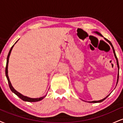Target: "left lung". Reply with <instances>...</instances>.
<instances>
[{
  "mask_svg": "<svg viewBox=\"0 0 123 123\" xmlns=\"http://www.w3.org/2000/svg\"><path fill=\"white\" fill-rule=\"evenodd\" d=\"M95 32V33H97V35H99V36H102V35H101V33H99V32H97V31H95V32ZM106 40L107 42H109V43L110 44H111V47H112V49H113V51L114 55H115V58L116 59L117 65V68H118V74H117V83H116V86H117V83H118V75H119V65H118V60H117V57H116V53H115V50H114V48H113V47L112 44H111V42H109V41H108V40ZM109 95H110V94H109V95H108V96H106V97L105 98H104V99H101V100H99V101H90V102H90V103H99V102H102V101H104V100H105V99L107 98V97H108V96Z\"/></svg>",
  "mask_w": 123,
  "mask_h": 123,
  "instance_id": "1",
  "label": "left lung"
}]
</instances>
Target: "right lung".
Masks as SVG:
<instances>
[{
    "label": "right lung",
    "mask_w": 123,
    "mask_h": 123,
    "mask_svg": "<svg viewBox=\"0 0 123 123\" xmlns=\"http://www.w3.org/2000/svg\"><path fill=\"white\" fill-rule=\"evenodd\" d=\"M19 40V39H18ZM18 40L16 42H15V44L17 43V42H18ZM14 44L13 45V46H12V48H11L10 50L9 51V53L8 54V55H7V63H6V70H5V73H6V77H7V79L8 80V85H9V87L10 88L11 91H12V92H14V94H15L16 95H17L18 97H19V98H21V99L23 100L24 101H26V102H37V101H40L41 100H42L44 98H45V97H46V95H47V94H46L45 96H43V97H40V98H29V97H26V96H24L22 94H21V93H19V92H18L17 91H16V90H15L14 88V87H12V83H11L10 81V79H9V77H8V60H9V57H10V54H11V52H12V48H13L14 46Z\"/></svg>",
    "instance_id": "add662e5"
}]
</instances>
